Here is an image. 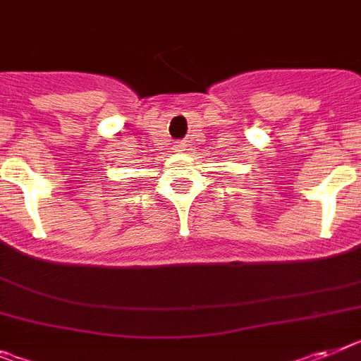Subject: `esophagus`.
I'll list each match as a JSON object with an SVG mask.
<instances>
[{"label": "esophagus", "instance_id": "esophagus-1", "mask_svg": "<svg viewBox=\"0 0 361 361\" xmlns=\"http://www.w3.org/2000/svg\"><path fill=\"white\" fill-rule=\"evenodd\" d=\"M185 148H187L185 141H176V145H174L176 152H181V150H185Z\"/></svg>", "mask_w": 361, "mask_h": 361}]
</instances>
